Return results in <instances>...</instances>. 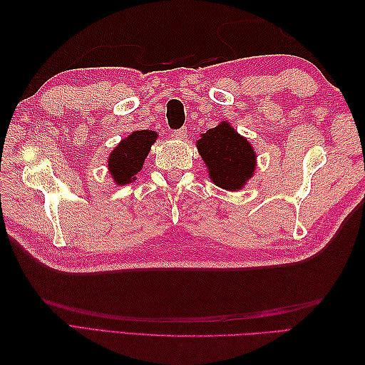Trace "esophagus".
I'll list each match as a JSON object with an SVG mask.
<instances>
[{
  "label": "esophagus",
  "instance_id": "esophagus-1",
  "mask_svg": "<svg viewBox=\"0 0 365 365\" xmlns=\"http://www.w3.org/2000/svg\"><path fill=\"white\" fill-rule=\"evenodd\" d=\"M174 135H175V138H178V139H183L185 136H187V130H185V128H178V130L174 131Z\"/></svg>",
  "mask_w": 365,
  "mask_h": 365
}]
</instances>
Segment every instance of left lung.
Segmentation results:
<instances>
[{
    "label": "left lung",
    "instance_id": "obj_1",
    "mask_svg": "<svg viewBox=\"0 0 365 365\" xmlns=\"http://www.w3.org/2000/svg\"><path fill=\"white\" fill-rule=\"evenodd\" d=\"M196 147L216 187L238 191L254 175V147L226 120L200 135Z\"/></svg>",
    "mask_w": 365,
    "mask_h": 365
}]
</instances>
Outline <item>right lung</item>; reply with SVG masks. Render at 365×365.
<instances>
[{"label":"right lung","mask_w":365,"mask_h":365,"mask_svg":"<svg viewBox=\"0 0 365 365\" xmlns=\"http://www.w3.org/2000/svg\"><path fill=\"white\" fill-rule=\"evenodd\" d=\"M158 135L152 130H136L118 144L108 158V170L118 185H127L136 180L141 173L147 153Z\"/></svg>","instance_id":"add662e5"}]
</instances>
